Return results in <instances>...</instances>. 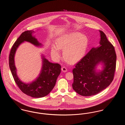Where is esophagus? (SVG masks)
Here are the masks:
<instances>
[{
	"mask_svg": "<svg viewBox=\"0 0 125 125\" xmlns=\"http://www.w3.org/2000/svg\"><path fill=\"white\" fill-rule=\"evenodd\" d=\"M61 70H62V71L64 72H66L67 71V68L65 66H63L61 68Z\"/></svg>",
	"mask_w": 125,
	"mask_h": 125,
	"instance_id": "1",
	"label": "esophagus"
}]
</instances>
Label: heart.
<instances>
[{"label":"heart","mask_w":125,"mask_h":125,"mask_svg":"<svg viewBox=\"0 0 125 125\" xmlns=\"http://www.w3.org/2000/svg\"><path fill=\"white\" fill-rule=\"evenodd\" d=\"M89 40L86 36L79 32H72L60 36L56 41V45L51 48V55L58 60L60 58V49L63 50V56L70 63H74L81 60L86 53Z\"/></svg>","instance_id":"1"}]
</instances>
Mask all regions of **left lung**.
Wrapping results in <instances>:
<instances>
[{"label": "left lung", "mask_w": 125, "mask_h": 125, "mask_svg": "<svg viewBox=\"0 0 125 125\" xmlns=\"http://www.w3.org/2000/svg\"><path fill=\"white\" fill-rule=\"evenodd\" d=\"M100 47L92 48L73 70V90L82 96L95 95L105 89L113 81L116 69V54L113 44L101 30ZM100 62L103 69L97 72Z\"/></svg>", "instance_id": "8db88e82"}]
</instances>
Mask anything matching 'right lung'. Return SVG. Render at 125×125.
Listing matches in <instances>:
<instances>
[{
  "label": "right lung",
  "mask_w": 125,
  "mask_h": 125,
  "mask_svg": "<svg viewBox=\"0 0 125 125\" xmlns=\"http://www.w3.org/2000/svg\"><path fill=\"white\" fill-rule=\"evenodd\" d=\"M33 30H28L23 32L13 44L9 57V67L15 82L19 89L24 94L32 97L40 98L48 95L53 89L57 78L61 72V65L58 63L49 62L42 55V67L39 76L30 83H23L17 74V69L14 63V56L19 45L22 42H29L37 47L42 44L32 34Z\"/></svg>",
  "instance_id": "add662e5"
}]
</instances>
